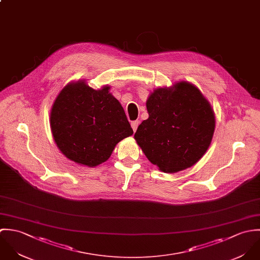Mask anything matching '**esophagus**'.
Returning a JSON list of instances; mask_svg holds the SVG:
<instances>
[{"label":"esophagus","instance_id":"obj_1","mask_svg":"<svg viewBox=\"0 0 260 260\" xmlns=\"http://www.w3.org/2000/svg\"><path fill=\"white\" fill-rule=\"evenodd\" d=\"M139 124H140V121H139V120H135V121H133V122H132V127H133L134 132H136V131H137V128H138Z\"/></svg>","mask_w":260,"mask_h":260}]
</instances>
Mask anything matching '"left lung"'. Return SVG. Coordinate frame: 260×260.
<instances>
[{
  "label": "left lung",
  "mask_w": 260,
  "mask_h": 260,
  "mask_svg": "<svg viewBox=\"0 0 260 260\" xmlns=\"http://www.w3.org/2000/svg\"><path fill=\"white\" fill-rule=\"evenodd\" d=\"M149 118L135 140L159 171L174 174L205 155L215 131V113L200 89L188 81L154 89L147 100Z\"/></svg>",
  "instance_id": "8db88e82"
}]
</instances>
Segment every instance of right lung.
Returning a JSON list of instances; mask_svg holds the SVG:
<instances>
[{"instance_id":"add662e5","label":"right lung","mask_w":260,"mask_h":260,"mask_svg":"<svg viewBox=\"0 0 260 260\" xmlns=\"http://www.w3.org/2000/svg\"><path fill=\"white\" fill-rule=\"evenodd\" d=\"M110 86L90 87L84 79L63 87L53 103V140L68 159L94 168L111 156L115 146L134 134Z\"/></svg>"}]
</instances>
